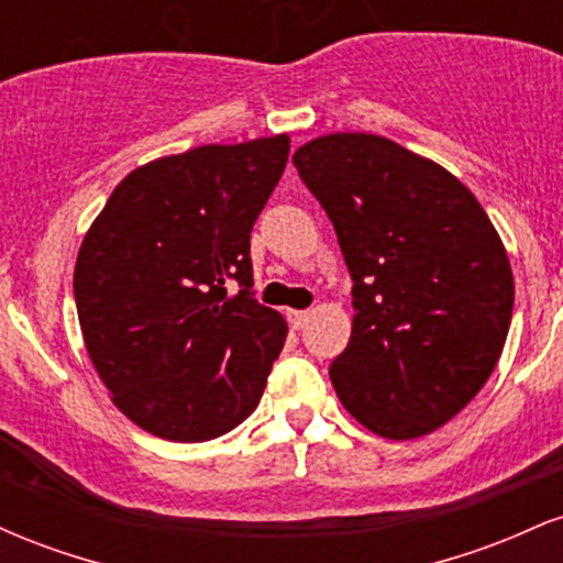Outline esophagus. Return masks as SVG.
Instances as JSON below:
<instances>
[{
	"label": "esophagus",
	"instance_id": "1",
	"mask_svg": "<svg viewBox=\"0 0 563 563\" xmlns=\"http://www.w3.org/2000/svg\"><path fill=\"white\" fill-rule=\"evenodd\" d=\"M286 318L290 322V328H296V331H299V328H303L309 322V312L307 309H288Z\"/></svg>",
	"mask_w": 563,
	"mask_h": 563
}]
</instances>
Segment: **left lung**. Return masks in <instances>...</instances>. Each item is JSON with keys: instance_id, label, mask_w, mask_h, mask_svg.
<instances>
[{"instance_id": "obj_1", "label": "left lung", "mask_w": 563, "mask_h": 563, "mask_svg": "<svg viewBox=\"0 0 563 563\" xmlns=\"http://www.w3.org/2000/svg\"><path fill=\"white\" fill-rule=\"evenodd\" d=\"M294 166L354 280L352 339L331 365L341 405L394 442L431 434L500 360L514 312L506 245L455 174L380 134H322Z\"/></svg>"}]
</instances>
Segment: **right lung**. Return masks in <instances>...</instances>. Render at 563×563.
<instances>
[{
    "instance_id": "add662e5",
    "label": "right lung",
    "mask_w": 563,
    "mask_h": 563,
    "mask_svg": "<svg viewBox=\"0 0 563 563\" xmlns=\"http://www.w3.org/2000/svg\"><path fill=\"white\" fill-rule=\"evenodd\" d=\"M288 151V134H273L147 161L84 235V346L111 402L147 434L209 442L260 405L288 325L251 296V228Z\"/></svg>"
}]
</instances>
